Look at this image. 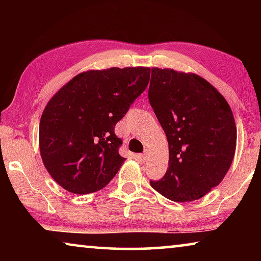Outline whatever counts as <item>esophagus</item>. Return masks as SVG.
<instances>
[{
    "instance_id": "1",
    "label": "esophagus",
    "mask_w": 261,
    "mask_h": 261,
    "mask_svg": "<svg viewBox=\"0 0 261 261\" xmlns=\"http://www.w3.org/2000/svg\"><path fill=\"white\" fill-rule=\"evenodd\" d=\"M137 156H138L141 161L145 162L147 160V156H148V149H145L143 154H140V155H137Z\"/></svg>"
}]
</instances>
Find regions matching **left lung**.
I'll return each instance as SVG.
<instances>
[{
	"instance_id": "1",
	"label": "left lung",
	"mask_w": 261,
	"mask_h": 261,
	"mask_svg": "<svg viewBox=\"0 0 261 261\" xmlns=\"http://www.w3.org/2000/svg\"><path fill=\"white\" fill-rule=\"evenodd\" d=\"M148 100L169 147L165 176L149 184L176 202L200 199L221 183L235 156L230 106L199 74L168 68H152Z\"/></svg>"
}]
</instances>
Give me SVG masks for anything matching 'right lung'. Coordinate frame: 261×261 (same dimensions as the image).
I'll return each mask as SVG.
<instances>
[{
    "label": "right lung",
    "instance_id": "obj_1",
    "mask_svg": "<svg viewBox=\"0 0 261 261\" xmlns=\"http://www.w3.org/2000/svg\"><path fill=\"white\" fill-rule=\"evenodd\" d=\"M148 67L87 70L48 101L39 125L43 165L55 182L74 194L105 188L125 158L114 126L149 82Z\"/></svg>",
    "mask_w": 261,
    "mask_h": 261
}]
</instances>
